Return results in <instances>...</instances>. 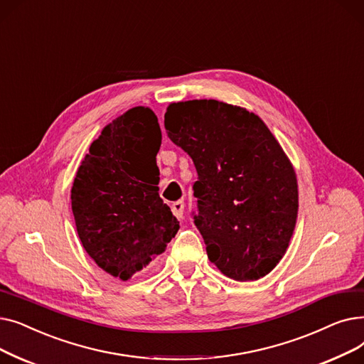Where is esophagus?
Masks as SVG:
<instances>
[{
    "instance_id": "obj_1",
    "label": "esophagus",
    "mask_w": 364,
    "mask_h": 364,
    "mask_svg": "<svg viewBox=\"0 0 364 364\" xmlns=\"http://www.w3.org/2000/svg\"><path fill=\"white\" fill-rule=\"evenodd\" d=\"M171 212L175 215L178 219L183 218V212H185V203L183 201H175L171 204Z\"/></svg>"
}]
</instances>
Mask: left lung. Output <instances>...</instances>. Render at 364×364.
Returning a JSON list of instances; mask_svg holds the SVG:
<instances>
[{"instance_id":"8db88e82","label":"left lung","mask_w":364,"mask_h":364,"mask_svg":"<svg viewBox=\"0 0 364 364\" xmlns=\"http://www.w3.org/2000/svg\"><path fill=\"white\" fill-rule=\"evenodd\" d=\"M170 141L193 159L194 223L207 256L237 282L265 277L284 256L298 218V181L264 121L213 99L170 103Z\"/></svg>"}]
</instances>
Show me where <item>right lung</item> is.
Wrapping results in <instances>:
<instances>
[{
  "label": "right lung",
  "instance_id": "obj_1",
  "mask_svg": "<svg viewBox=\"0 0 364 364\" xmlns=\"http://www.w3.org/2000/svg\"><path fill=\"white\" fill-rule=\"evenodd\" d=\"M160 145L157 115L145 107L132 108L93 141L71 189L82 247L123 282L161 255L179 230L159 196Z\"/></svg>",
  "mask_w": 364,
  "mask_h": 364
}]
</instances>
